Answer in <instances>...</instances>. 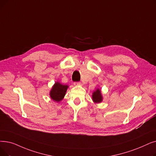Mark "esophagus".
I'll list each match as a JSON object with an SVG mask.
<instances>
[{
	"label": "esophagus",
	"instance_id": "34e87169",
	"mask_svg": "<svg viewBox=\"0 0 156 156\" xmlns=\"http://www.w3.org/2000/svg\"><path fill=\"white\" fill-rule=\"evenodd\" d=\"M74 86H79V85H81V83H80V82H74Z\"/></svg>",
	"mask_w": 156,
	"mask_h": 156
}]
</instances>
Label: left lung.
I'll return each mask as SVG.
<instances>
[{
	"label": "left lung",
	"mask_w": 156,
	"mask_h": 156,
	"mask_svg": "<svg viewBox=\"0 0 156 156\" xmlns=\"http://www.w3.org/2000/svg\"><path fill=\"white\" fill-rule=\"evenodd\" d=\"M92 101L94 103H100L103 101V95L101 94V90L100 89H97L96 90L94 91L92 93Z\"/></svg>",
	"instance_id": "8db88e82"
}]
</instances>
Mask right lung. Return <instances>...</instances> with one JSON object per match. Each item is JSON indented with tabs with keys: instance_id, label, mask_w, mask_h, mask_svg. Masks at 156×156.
Masks as SVG:
<instances>
[{
	"instance_id": "add662e5",
	"label": "right lung",
	"mask_w": 156,
	"mask_h": 156,
	"mask_svg": "<svg viewBox=\"0 0 156 156\" xmlns=\"http://www.w3.org/2000/svg\"><path fill=\"white\" fill-rule=\"evenodd\" d=\"M68 87V85H63L59 82H56L50 91L51 99L57 103L61 101L64 99Z\"/></svg>"
}]
</instances>
